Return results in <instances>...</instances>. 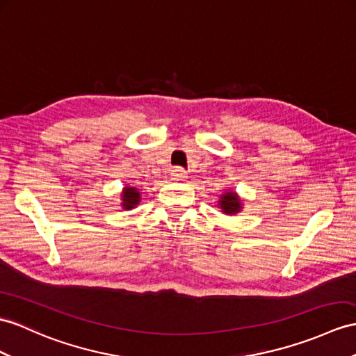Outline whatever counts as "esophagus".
I'll return each instance as SVG.
<instances>
[{"instance_id": "1", "label": "esophagus", "mask_w": 356, "mask_h": 356, "mask_svg": "<svg viewBox=\"0 0 356 356\" xmlns=\"http://www.w3.org/2000/svg\"><path fill=\"white\" fill-rule=\"evenodd\" d=\"M186 178H187V173L184 169H181V168H175L170 173L172 181H184Z\"/></svg>"}]
</instances>
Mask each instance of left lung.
Instances as JSON below:
<instances>
[{
    "label": "left lung",
    "mask_w": 356,
    "mask_h": 356,
    "mask_svg": "<svg viewBox=\"0 0 356 356\" xmlns=\"http://www.w3.org/2000/svg\"><path fill=\"white\" fill-rule=\"evenodd\" d=\"M219 208L225 214H236L241 211V208L243 207H241V201L236 192H227L220 195Z\"/></svg>",
    "instance_id": "8db88e82"
}]
</instances>
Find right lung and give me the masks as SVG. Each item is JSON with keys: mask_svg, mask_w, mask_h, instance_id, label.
I'll return each instance as SVG.
<instances>
[{"mask_svg": "<svg viewBox=\"0 0 356 356\" xmlns=\"http://www.w3.org/2000/svg\"><path fill=\"white\" fill-rule=\"evenodd\" d=\"M140 202V192L136 187H124L122 192V208L124 210H133Z\"/></svg>", "mask_w": 356, "mask_h": 356, "instance_id": "add662e5", "label": "right lung"}]
</instances>
